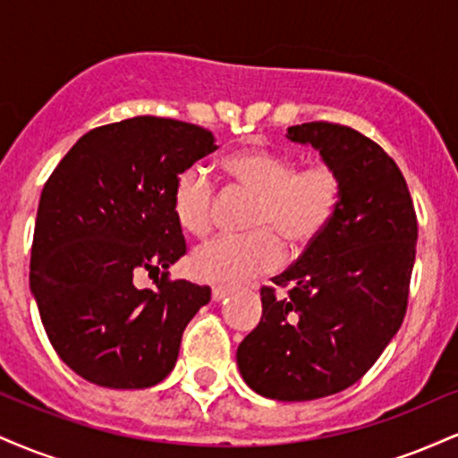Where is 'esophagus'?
Masks as SVG:
<instances>
[{"mask_svg": "<svg viewBox=\"0 0 458 458\" xmlns=\"http://www.w3.org/2000/svg\"><path fill=\"white\" fill-rule=\"evenodd\" d=\"M230 295V288L225 286H213V301H222Z\"/></svg>", "mask_w": 458, "mask_h": 458, "instance_id": "obj_1", "label": "esophagus"}]
</instances>
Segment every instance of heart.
<instances>
[{
    "instance_id": "1",
    "label": "heart",
    "mask_w": 458,
    "mask_h": 458,
    "mask_svg": "<svg viewBox=\"0 0 458 458\" xmlns=\"http://www.w3.org/2000/svg\"><path fill=\"white\" fill-rule=\"evenodd\" d=\"M225 170L241 187L259 196L247 234H225L198 247L191 271L199 280L239 284L276 271L284 262L282 239L293 250L312 245L335 217L343 178L327 163L299 167L295 157L271 148H247L225 159ZM217 187L202 165L178 174L172 211L182 230L207 236L215 224Z\"/></svg>"
}]
</instances>
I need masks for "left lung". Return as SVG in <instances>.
<instances>
[{
  "label": "left lung",
  "instance_id": "1",
  "mask_svg": "<svg viewBox=\"0 0 458 458\" xmlns=\"http://www.w3.org/2000/svg\"><path fill=\"white\" fill-rule=\"evenodd\" d=\"M343 178L329 228L276 286H262V318L236 349L247 386L282 403L317 401L357 383L401 329L418 219L394 159L360 131L335 123L288 127ZM286 287L284 298L276 288Z\"/></svg>",
  "mask_w": 458,
  "mask_h": 458
}]
</instances>
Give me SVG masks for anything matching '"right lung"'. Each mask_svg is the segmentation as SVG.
Instances as JSON below:
<instances>
[{
	"label": "right lung",
	"instance_id": "right-lung-1",
	"mask_svg": "<svg viewBox=\"0 0 458 458\" xmlns=\"http://www.w3.org/2000/svg\"><path fill=\"white\" fill-rule=\"evenodd\" d=\"M217 148L198 124L138 115L88 131L45 182L30 286L55 353L94 386L165 379L187 323L211 301V288L167 269L187 254L172 189ZM140 270L157 276L155 287L134 286Z\"/></svg>",
	"mask_w": 458,
	"mask_h": 458
}]
</instances>
